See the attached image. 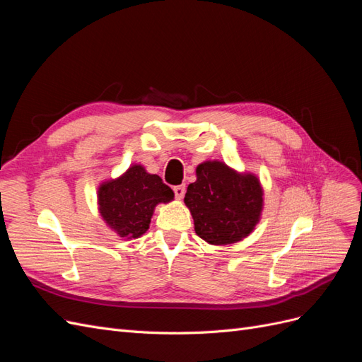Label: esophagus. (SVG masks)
<instances>
[{
	"label": "esophagus",
	"mask_w": 362,
	"mask_h": 362,
	"mask_svg": "<svg viewBox=\"0 0 362 362\" xmlns=\"http://www.w3.org/2000/svg\"><path fill=\"white\" fill-rule=\"evenodd\" d=\"M173 192H175V196H177V199H182L185 193V185L184 184L177 185V187H173Z\"/></svg>",
	"instance_id": "esophagus-1"
}]
</instances>
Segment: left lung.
I'll return each mask as SVG.
<instances>
[{
    "label": "left lung",
    "mask_w": 362,
    "mask_h": 362,
    "mask_svg": "<svg viewBox=\"0 0 362 362\" xmlns=\"http://www.w3.org/2000/svg\"><path fill=\"white\" fill-rule=\"evenodd\" d=\"M184 204L194 222V233L208 245L242 242L261 221L264 189L258 175L238 172L221 160L196 166V181L189 184Z\"/></svg>",
    "instance_id": "obj_1"
}]
</instances>
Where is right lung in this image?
<instances>
[{
    "label": "right lung",
    "mask_w": 362,
    "mask_h": 362,
    "mask_svg": "<svg viewBox=\"0 0 362 362\" xmlns=\"http://www.w3.org/2000/svg\"><path fill=\"white\" fill-rule=\"evenodd\" d=\"M173 190L163 184L156 173H149L139 163L116 178L104 180L98 185L96 202L104 223L124 240L144 235L158 204H169Z\"/></svg>",
    "instance_id": "1"
}]
</instances>
